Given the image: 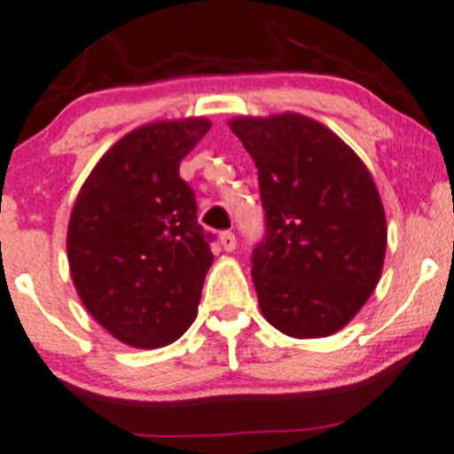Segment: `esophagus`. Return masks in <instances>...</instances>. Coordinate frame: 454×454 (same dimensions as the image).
Segmentation results:
<instances>
[{
  "mask_svg": "<svg viewBox=\"0 0 454 454\" xmlns=\"http://www.w3.org/2000/svg\"><path fill=\"white\" fill-rule=\"evenodd\" d=\"M219 241H222V247L226 252H232L237 247V237L232 231H223L222 235H219Z\"/></svg>",
  "mask_w": 454,
  "mask_h": 454,
  "instance_id": "34e87169",
  "label": "esophagus"
}]
</instances>
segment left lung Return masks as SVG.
<instances>
[{
    "instance_id": "8db88e82",
    "label": "left lung",
    "mask_w": 454,
    "mask_h": 454,
    "mask_svg": "<svg viewBox=\"0 0 454 454\" xmlns=\"http://www.w3.org/2000/svg\"><path fill=\"white\" fill-rule=\"evenodd\" d=\"M258 168L265 237L252 250L262 315L293 338L345 327L380 282L386 213L362 159L312 118L231 122Z\"/></svg>"
}]
</instances>
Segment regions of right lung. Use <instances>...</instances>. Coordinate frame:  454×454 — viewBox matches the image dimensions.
I'll list each match as a JSON object with an SVG mask.
<instances>
[{"label":"right lung","instance_id":"right-lung-1","mask_svg":"<svg viewBox=\"0 0 454 454\" xmlns=\"http://www.w3.org/2000/svg\"><path fill=\"white\" fill-rule=\"evenodd\" d=\"M204 118L154 122L118 139L94 166L68 222V265L88 312L129 347L157 348L196 318L213 262L181 159Z\"/></svg>","mask_w":454,"mask_h":454}]
</instances>
